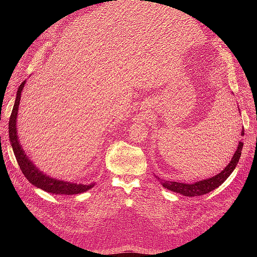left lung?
I'll use <instances>...</instances> for the list:
<instances>
[{"instance_id":"1","label":"left lung","mask_w":257,"mask_h":257,"mask_svg":"<svg viewBox=\"0 0 257 257\" xmlns=\"http://www.w3.org/2000/svg\"><path fill=\"white\" fill-rule=\"evenodd\" d=\"M240 135L244 136L243 127H242V130H241ZM242 147H243V143L239 142L237 150H236L235 154L232 155L229 164L225 167L221 173H219L211 178L204 179V180H199V181L194 182V183H184V182L181 183V182H176V181H167V180H163V179H160L158 176H155V178L158 179V180L161 182V184L164 186L165 189L181 194V195H183V196L192 197V196L204 195V194H207L209 192L215 190L216 188H219V186L230 176V174L234 172V169L236 168L238 162H239L241 151H242Z\"/></svg>"}]
</instances>
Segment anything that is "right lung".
I'll use <instances>...</instances> for the list:
<instances>
[{
    "label": "right lung",
    "mask_w": 257,
    "mask_h": 257,
    "mask_svg": "<svg viewBox=\"0 0 257 257\" xmlns=\"http://www.w3.org/2000/svg\"><path fill=\"white\" fill-rule=\"evenodd\" d=\"M26 82H27L26 80L23 81L20 84V87L18 88L16 100H15L14 108L10 118V124H9L10 142L13 148V151L15 153V157H16V160L20 166L21 172L26 176V178L30 181V183L35 185L36 188H40L43 191H46L51 194H56V195H60V194L61 195H63V194L64 195H76V194H81L83 192H87L88 190L92 189L93 186H94L95 184L94 182L90 184H82V183L78 184V183L59 180V179L52 178L41 172V170L34 165V163H32V161L29 159L27 153L25 152V149L22 148L18 138L17 114H18V109L20 105L21 93L23 88H25Z\"/></svg>",
    "instance_id": "1"
}]
</instances>
